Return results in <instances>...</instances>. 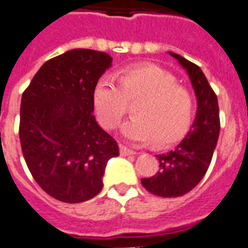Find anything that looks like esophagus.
Returning <instances> with one entry per match:
<instances>
[{"label": "esophagus", "instance_id": "1", "mask_svg": "<svg viewBox=\"0 0 248 248\" xmlns=\"http://www.w3.org/2000/svg\"><path fill=\"white\" fill-rule=\"evenodd\" d=\"M120 153L122 156H128V155H136V151H134V150L128 149V147L124 146V145H121L120 146Z\"/></svg>", "mask_w": 248, "mask_h": 248}]
</instances>
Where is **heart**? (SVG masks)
Listing matches in <instances>:
<instances>
[{"instance_id":"1","label":"heart","mask_w":248,"mask_h":248,"mask_svg":"<svg viewBox=\"0 0 248 248\" xmlns=\"http://www.w3.org/2000/svg\"><path fill=\"white\" fill-rule=\"evenodd\" d=\"M134 106V117L124 124L122 134L137 143L166 146L182 140L194 118L195 103L188 89L153 64L124 68L118 84L103 77L93 89V106L99 124L113 130Z\"/></svg>"}]
</instances>
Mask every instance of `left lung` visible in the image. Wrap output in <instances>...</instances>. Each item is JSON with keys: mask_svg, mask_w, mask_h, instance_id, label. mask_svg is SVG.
<instances>
[{"mask_svg": "<svg viewBox=\"0 0 248 248\" xmlns=\"http://www.w3.org/2000/svg\"><path fill=\"white\" fill-rule=\"evenodd\" d=\"M169 54L188 72L198 101V111L184 140L169 153L156 155L159 171L141 179V184L157 197L176 198L197 186L205 175L217 145L220 122L217 95L201 68L178 54Z\"/></svg>", "mask_w": 248, "mask_h": 248, "instance_id": "8db88e82", "label": "left lung"}]
</instances>
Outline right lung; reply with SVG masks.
I'll list each match as a JSON object with an SVG mask.
<instances>
[{
    "instance_id": "add662e5",
    "label": "right lung",
    "mask_w": 248,
    "mask_h": 248,
    "mask_svg": "<svg viewBox=\"0 0 248 248\" xmlns=\"http://www.w3.org/2000/svg\"><path fill=\"white\" fill-rule=\"evenodd\" d=\"M111 63L107 53L70 50L44 63L22 93V155L40 188L64 203L98 194L106 164L120 155L93 114V89Z\"/></svg>"
}]
</instances>
